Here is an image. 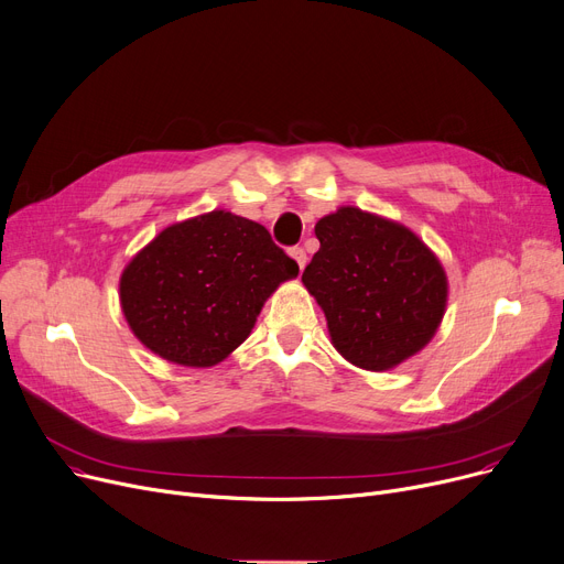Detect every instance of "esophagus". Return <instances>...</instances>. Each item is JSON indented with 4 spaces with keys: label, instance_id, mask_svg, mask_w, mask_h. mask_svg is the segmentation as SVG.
<instances>
[{
    "label": "esophagus",
    "instance_id": "obj_1",
    "mask_svg": "<svg viewBox=\"0 0 564 564\" xmlns=\"http://www.w3.org/2000/svg\"><path fill=\"white\" fill-rule=\"evenodd\" d=\"M290 256L297 260L300 269H304V267H306V251H304L302 247H292V249H290Z\"/></svg>",
    "mask_w": 564,
    "mask_h": 564
}]
</instances>
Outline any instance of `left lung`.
Segmentation results:
<instances>
[{
	"mask_svg": "<svg viewBox=\"0 0 564 564\" xmlns=\"http://www.w3.org/2000/svg\"><path fill=\"white\" fill-rule=\"evenodd\" d=\"M321 251L302 281L321 304L334 348L366 371L394 369L433 338L447 306V276L401 224L340 207L315 224Z\"/></svg>",
	"mask_w": 564,
	"mask_h": 564,
	"instance_id": "left-lung-1",
	"label": "left lung"
}]
</instances>
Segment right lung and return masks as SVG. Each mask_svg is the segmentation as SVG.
Returning a JSON list of instances; mask_svg holds the SVG:
<instances>
[{
	"mask_svg": "<svg viewBox=\"0 0 564 564\" xmlns=\"http://www.w3.org/2000/svg\"><path fill=\"white\" fill-rule=\"evenodd\" d=\"M297 274L264 226L214 209L147 243L121 272L119 302L144 348L205 369L247 340L267 297Z\"/></svg>",
	"mask_w": 564,
	"mask_h": 564,
	"instance_id": "obj_1",
	"label": "right lung"
}]
</instances>
